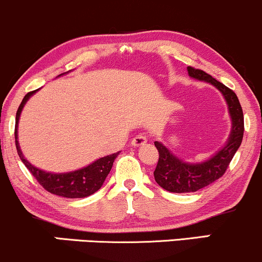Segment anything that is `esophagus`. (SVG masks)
I'll use <instances>...</instances> for the list:
<instances>
[{
  "mask_svg": "<svg viewBox=\"0 0 262 262\" xmlns=\"http://www.w3.org/2000/svg\"><path fill=\"white\" fill-rule=\"evenodd\" d=\"M145 143H148V137L144 134H138L137 137H134L133 140H132V145L135 146V148H137V146L144 145Z\"/></svg>",
  "mask_w": 262,
  "mask_h": 262,
  "instance_id": "esophagus-1",
  "label": "esophagus"
}]
</instances>
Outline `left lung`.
I'll return each mask as SVG.
<instances>
[{
    "label": "left lung",
    "instance_id": "obj_1",
    "mask_svg": "<svg viewBox=\"0 0 262 262\" xmlns=\"http://www.w3.org/2000/svg\"><path fill=\"white\" fill-rule=\"evenodd\" d=\"M187 71L191 77L206 81L217 87L222 92L229 110L231 132L224 148L215 152L209 160L200 162V164H188V162L182 161L181 159L176 158L166 146L162 145L159 141H155L154 144L159 151V161L154 171L155 181L160 187L169 192H175V193L196 192L223 176L229 166L231 159L239 149L243 135H244V114H243L242 106L235 92L228 89L210 75L204 73L203 70L188 66Z\"/></svg>",
    "mask_w": 262,
    "mask_h": 262
}]
</instances>
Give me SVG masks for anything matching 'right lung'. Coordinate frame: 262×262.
<instances>
[{"label":"right lung","mask_w":262,"mask_h":262,"mask_svg":"<svg viewBox=\"0 0 262 262\" xmlns=\"http://www.w3.org/2000/svg\"><path fill=\"white\" fill-rule=\"evenodd\" d=\"M35 92H37V90L27 93L25 98L20 102L16 114L14 138H16V148L20 160H22L23 164L26 165L27 169L31 171V173L34 176V179L40 183V186H43V188L47 189L50 193L66 198H83L87 196H91V194L97 192L98 189L101 188V186L103 185L104 180H106L111 169H112L113 162L116 160L117 156H118L119 151L98 159V160L90 164L89 166L83 167V169L73 171V172L53 173L47 172V171H43L40 169H37L35 166H33L31 162L23 156L22 151H20L19 143H18L17 128L20 112H22L26 102L28 101L29 97Z\"/></svg>","instance_id":"obj_1"}]
</instances>
